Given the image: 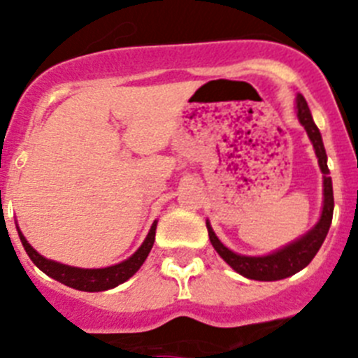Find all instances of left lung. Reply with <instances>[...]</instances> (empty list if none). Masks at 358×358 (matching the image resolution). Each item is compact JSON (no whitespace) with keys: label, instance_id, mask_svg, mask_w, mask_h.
Wrapping results in <instances>:
<instances>
[{"label":"left lung","instance_id":"left-lung-1","mask_svg":"<svg viewBox=\"0 0 358 358\" xmlns=\"http://www.w3.org/2000/svg\"><path fill=\"white\" fill-rule=\"evenodd\" d=\"M296 115L301 127L307 131L308 139H310L312 146H314L315 157H317V164L323 173V208H321V215L317 219V223L298 237L292 243L285 244L280 250L267 253V255H241L235 253L230 248L224 246L221 241L217 239V235L214 234L210 227V221L207 219V230L210 243L214 250L217 251L219 257L228 264V266L237 271L239 275L246 276L250 280H259V282H275V280L287 278V276L296 275L301 271L303 267L310 264L315 253L320 251L321 244H323L324 237H327L328 230L331 224V215H334V189H331V178L330 171L327 166V151H324L323 139H321L320 128L315 127L314 119H312L310 108H308L307 101L301 94L296 96Z\"/></svg>","mask_w":358,"mask_h":358}]
</instances>
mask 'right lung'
<instances>
[{
    "instance_id": "obj_1",
    "label": "right lung",
    "mask_w": 358,
    "mask_h": 358,
    "mask_svg": "<svg viewBox=\"0 0 358 358\" xmlns=\"http://www.w3.org/2000/svg\"><path fill=\"white\" fill-rule=\"evenodd\" d=\"M157 223L159 221H153L150 231H148L146 239L141 244L139 250L135 251L134 255L128 257L123 262L115 264V266L108 267H99V269H85V267H73L67 266V264L55 262V260L46 259L38 253L37 250L30 246V243L27 241V237L22 235V231L17 228L19 239H21L22 246L27 250L28 257L31 259V262L41 269L43 273H46L48 276H51L57 282L64 283L67 287H73L76 291H85V292H99V291H108V289L117 287L119 283L127 282L128 278L139 271V267L143 266L144 260L150 255L153 243H155V230Z\"/></svg>"
}]
</instances>
